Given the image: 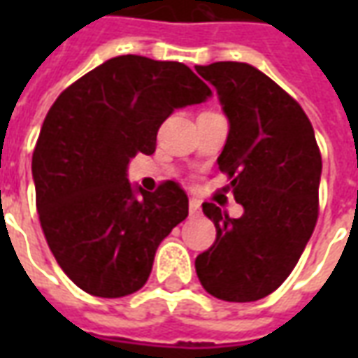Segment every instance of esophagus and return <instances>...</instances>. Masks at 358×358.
<instances>
[{
  "label": "esophagus",
  "instance_id": "obj_1",
  "mask_svg": "<svg viewBox=\"0 0 358 358\" xmlns=\"http://www.w3.org/2000/svg\"><path fill=\"white\" fill-rule=\"evenodd\" d=\"M201 215V205L197 199H189V217H199Z\"/></svg>",
  "mask_w": 358,
  "mask_h": 358
}]
</instances>
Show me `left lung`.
I'll return each instance as SVG.
<instances>
[{
    "label": "left lung",
    "instance_id": "1",
    "mask_svg": "<svg viewBox=\"0 0 358 358\" xmlns=\"http://www.w3.org/2000/svg\"><path fill=\"white\" fill-rule=\"evenodd\" d=\"M195 71L217 90L228 118L217 163L243 207L230 218L203 203L217 240L195 259V272L217 299H263L289 276L315 230L322 174L315 130L299 103L255 66L220 61Z\"/></svg>",
    "mask_w": 358,
    "mask_h": 358
}]
</instances>
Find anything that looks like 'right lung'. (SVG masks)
I'll list each match as a JSON object with an SVG mask.
<instances>
[{"label":"right lung","instance_id":"1","mask_svg":"<svg viewBox=\"0 0 358 358\" xmlns=\"http://www.w3.org/2000/svg\"><path fill=\"white\" fill-rule=\"evenodd\" d=\"M210 95L176 61L118 55L51 105L32 155L36 207L51 253L95 297H124L148 282L159 243L187 217L176 182L145 192L128 182L136 153L155 151L174 109Z\"/></svg>","mask_w":358,"mask_h":358}]
</instances>
